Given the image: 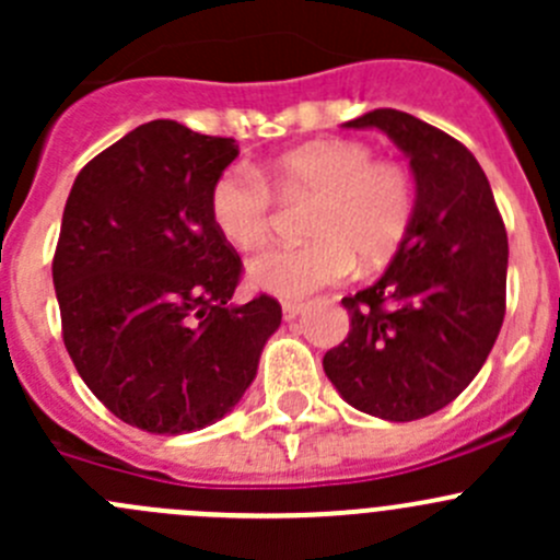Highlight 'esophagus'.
Returning <instances> with one entry per match:
<instances>
[{
    "label": "esophagus",
    "instance_id": "34e87169",
    "mask_svg": "<svg viewBox=\"0 0 560 560\" xmlns=\"http://www.w3.org/2000/svg\"><path fill=\"white\" fill-rule=\"evenodd\" d=\"M301 312H303V301H284V303H281V314H284V319H295V316Z\"/></svg>",
    "mask_w": 560,
    "mask_h": 560
}]
</instances>
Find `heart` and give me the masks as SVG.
Returning a JSON list of instances; mask_svg holds the SVG:
<instances>
[{"label": "heart", "mask_w": 560, "mask_h": 560, "mask_svg": "<svg viewBox=\"0 0 560 560\" xmlns=\"http://www.w3.org/2000/svg\"><path fill=\"white\" fill-rule=\"evenodd\" d=\"M281 195L316 197L306 219L312 241L276 246L248 262V281L273 295L303 298L363 268L387 262L409 235L417 184L400 162L374 160L360 140H319L281 154L268 167ZM273 191L257 171L233 165L208 191V213L230 246L254 252L273 224Z\"/></svg>", "instance_id": "b5f03b06"}]
</instances>
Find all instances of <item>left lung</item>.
<instances>
[{"instance_id":"left-lung-1","label":"left lung","mask_w":560,"mask_h":560,"mask_svg":"<svg viewBox=\"0 0 560 560\" xmlns=\"http://www.w3.org/2000/svg\"><path fill=\"white\" fill-rule=\"evenodd\" d=\"M347 127L385 129L406 151L417 211L387 273L341 301L349 336L322 365L354 409L393 422L420 420L468 387L499 338L506 228L488 175L453 135L393 107Z\"/></svg>"}]
</instances>
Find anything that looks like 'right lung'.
I'll use <instances>...</instances> for the list:
<instances>
[{"label": "right lung", "instance_id": "add662e5", "mask_svg": "<svg viewBox=\"0 0 560 560\" xmlns=\"http://www.w3.org/2000/svg\"><path fill=\"white\" fill-rule=\"evenodd\" d=\"M233 138L140 124L72 184L54 252L61 338L86 387L127 425L189 433L222 420L281 325L276 298L233 306L244 276L208 191Z\"/></svg>", "mask_w": 560, "mask_h": 560}]
</instances>
